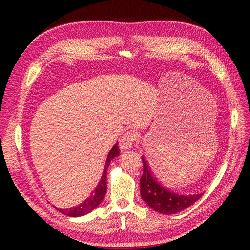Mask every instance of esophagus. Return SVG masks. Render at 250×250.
Here are the masks:
<instances>
[{
    "label": "esophagus",
    "instance_id": "esophagus-1",
    "mask_svg": "<svg viewBox=\"0 0 250 250\" xmlns=\"http://www.w3.org/2000/svg\"><path fill=\"white\" fill-rule=\"evenodd\" d=\"M137 134L135 133L134 131H128L126 133L121 137L119 140V148L121 150H126L130 149L132 147V144L133 142L136 140Z\"/></svg>",
    "mask_w": 250,
    "mask_h": 250
}]
</instances>
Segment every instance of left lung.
<instances>
[{"label":"left lung","instance_id":"1","mask_svg":"<svg viewBox=\"0 0 250 250\" xmlns=\"http://www.w3.org/2000/svg\"><path fill=\"white\" fill-rule=\"evenodd\" d=\"M143 175L140 179L141 195L145 203L153 210L163 215H173L187 208L195 203L202 193L198 194H178L166 188L153 176L147 161L143 157Z\"/></svg>","mask_w":250,"mask_h":250}]
</instances>
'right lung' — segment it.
<instances>
[{
    "label": "right lung",
    "instance_id": "1",
    "mask_svg": "<svg viewBox=\"0 0 250 250\" xmlns=\"http://www.w3.org/2000/svg\"><path fill=\"white\" fill-rule=\"evenodd\" d=\"M118 155H119V148H118V145L115 144L114 147L111 148L110 151L108 152V156H107V159H106L104 171L102 174V177H101L100 183L88 199L84 200L83 203H81L77 206L70 207V208H65V209H62V208H57V209L59 210L60 213L64 214L66 216L81 217V216H84V215L89 214L90 211H92L93 209L97 208V207L101 204V202L103 201L104 196L106 194V190H107V185H106V175H107V168L109 167L110 161Z\"/></svg>",
    "mask_w": 250,
    "mask_h": 250
}]
</instances>
